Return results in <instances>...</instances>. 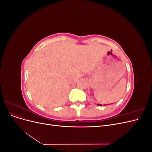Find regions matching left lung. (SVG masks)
<instances>
[{"label":"left lung","instance_id":"obj_1","mask_svg":"<svg viewBox=\"0 0 152 152\" xmlns=\"http://www.w3.org/2000/svg\"><path fill=\"white\" fill-rule=\"evenodd\" d=\"M97 105H98V106H100L101 104H97Z\"/></svg>","mask_w":152,"mask_h":152}]
</instances>
